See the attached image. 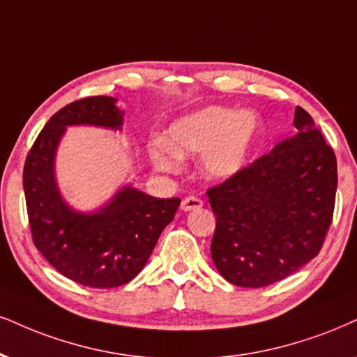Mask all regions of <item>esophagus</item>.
<instances>
[{
    "label": "esophagus",
    "mask_w": 357,
    "mask_h": 357,
    "mask_svg": "<svg viewBox=\"0 0 357 357\" xmlns=\"http://www.w3.org/2000/svg\"><path fill=\"white\" fill-rule=\"evenodd\" d=\"M202 205H204V202H202L200 199H197V197H185V199L182 200V205H180V208H182L183 212H190V210L200 208Z\"/></svg>",
    "instance_id": "1"
}]
</instances>
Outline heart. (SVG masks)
Returning a JSON list of instances; mask_svg holds the SVG:
<instances>
[{
    "instance_id": "1",
    "label": "heart",
    "mask_w": 357,
    "mask_h": 357,
    "mask_svg": "<svg viewBox=\"0 0 357 357\" xmlns=\"http://www.w3.org/2000/svg\"><path fill=\"white\" fill-rule=\"evenodd\" d=\"M259 139V122L253 112L210 105L172 122L165 142L155 140L149 157L155 169L175 172L180 158L202 153V169L215 180L240 174Z\"/></svg>"
}]
</instances>
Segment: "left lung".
<instances>
[{"mask_svg": "<svg viewBox=\"0 0 357 357\" xmlns=\"http://www.w3.org/2000/svg\"><path fill=\"white\" fill-rule=\"evenodd\" d=\"M293 124L298 134L206 192L217 217L212 259L241 288H263L305 266L333 222L336 155L305 109L296 107Z\"/></svg>", "mask_w": 357, "mask_h": 357, "instance_id": "8db88e82", "label": "left lung"}]
</instances>
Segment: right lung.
Returning a JSON list of instances; mask_svg holds the SVG:
<instances>
[{
	"label": "right lung",
	"instance_id": "add662e5",
	"mask_svg": "<svg viewBox=\"0 0 357 357\" xmlns=\"http://www.w3.org/2000/svg\"><path fill=\"white\" fill-rule=\"evenodd\" d=\"M116 99L74 100L52 116L26 157L23 187L33 243L66 278L89 288H116L142 271L180 199H155L126 185L99 210L77 212L56 183L57 145L69 126L121 129Z\"/></svg>",
	"mask_w": 357,
	"mask_h": 357
}]
</instances>
